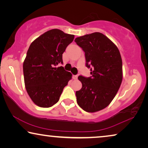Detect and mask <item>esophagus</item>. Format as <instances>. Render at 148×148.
I'll return each instance as SVG.
<instances>
[{
    "label": "esophagus",
    "mask_w": 148,
    "mask_h": 148,
    "mask_svg": "<svg viewBox=\"0 0 148 148\" xmlns=\"http://www.w3.org/2000/svg\"><path fill=\"white\" fill-rule=\"evenodd\" d=\"M77 77H78L77 75H73V79H77Z\"/></svg>",
    "instance_id": "obj_1"
}]
</instances>
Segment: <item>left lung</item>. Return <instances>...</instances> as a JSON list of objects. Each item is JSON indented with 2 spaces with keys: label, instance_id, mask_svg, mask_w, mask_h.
Masks as SVG:
<instances>
[{
  "label": "left lung",
  "instance_id": "obj_1",
  "mask_svg": "<svg viewBox=\"0 0 148 148\" xmlns=\"http://www.w3.org/2000/svg\"><path fill=\"white\" fill-rule=\"evenodd\" d=\"M85 52L90 77L79 76L82 88L76 92L77 102L83 110L95 112L108 106L116 96L123 80L120 52L111 40L100 32L75 40Z\"/></svg>",
  "mask_w": 148,
  "mask_h": 148
}]
</instances>
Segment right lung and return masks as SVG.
Returning a JSON list of instances; mask_svg holds the SVG:
<instances>
[{
	"mask_svg": "<svg viewBox=\"0 0 148 148\" xmlns=\"http://www.w3.org/2000/svg\"><path fill=\"white\" fill-rule=\"evenodd\" d=\"M75 36L58 29H50L32 42L24 60L25 89L37 106L49 108L59 100L72 74L64 69L62 54Z\"/></svg>",
	"mask_w": 148,
	"mask_h": 148,
	"instance_id": "right-lung-1",
	"label": "right lung"
}]
</instances>
